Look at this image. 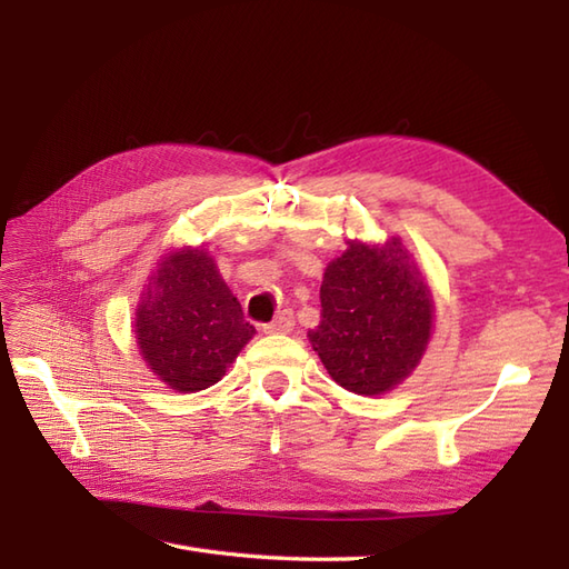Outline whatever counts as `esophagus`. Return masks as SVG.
<instances>
[{
  "instance_id": "obj_1",
  "label": "esophagus",
  "mask_w": 569,
  "mask_h": 569,
  "mask_svg": "<svg viewBox=\"0 0 569 569\" xmlns=\"http://www.w3.org/2000/svg\"><path fill=\"white\" fill-rule=\"evenodd\" d=\"M293 325H296L293 310H281L271 322L263 325V332L266 335H286V332L293 330Z\"/></svg>"
}]
</instances>
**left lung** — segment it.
<instances>
[{
  "instance_id": "left-lung-1",
  "label": "left lung",
  "mask_w": 569,
  "mask_h": 569,
  "mask_svg": "<svg viewBox=\"0 0 569 569\" xmlns=\"http://www.w3.org/2000/svg\"><path fill=\"white\" fill-rule=\"evenodd\" d=\"M320 303V325L308 340L342 389L379 396L418 367L435 310L426 278L398 237L386 244L349 241L325 269Z\"/></svg>"
}]
</instances>
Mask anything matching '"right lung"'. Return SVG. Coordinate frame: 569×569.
Masks as SVG:
<instances>
[{
  "mask_svg": "<svg viewBox=\"0 0 569 569\" xmlns=\"http://www.w3.org/2000/svg\"><path fill=\"white\" fill-rule=\"evenodd\" d=\"M253 332L239 300L202 249L171 251L159 261L134 320L147 367L168 389L183 393L220 381Z\"/></svg>",
  "mask_w": 569,
  "mask_h": 569,
  "instance_id": "add662e5",
  "label": "right lung"
}]
</instances>
